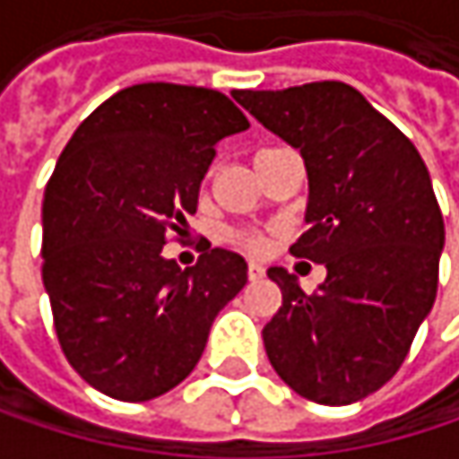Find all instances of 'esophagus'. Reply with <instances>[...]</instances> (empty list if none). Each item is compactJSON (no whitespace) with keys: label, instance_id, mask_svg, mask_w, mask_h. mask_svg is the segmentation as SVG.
<instances>
[{"label":"esophagus","instance_id":"esophagus-1","mask_svg":"<svg viewBox=\"0 0 459 459\" xmlns=\"http://www.w3.org/2000/svg\"><path fill=\"white\" fill-rule=\"evenodd\" d=\"M263 276H265V268H263V265H257V263H249V265H247V279H249V281H260Z\"/></svg>","mask_w":459,"mask_h":459}]
</instances>
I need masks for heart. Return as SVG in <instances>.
<instances>
[{"mask_svg":"<svg viewBox=\"0 0 459 459\" xmlns=\"http://www.w3.org/2000/svg\"><path fill=\"white\" fill-rule=\"evenodd\" d=\"M265 151H271V148H260L255 156H260ZM226 238H229L230 247H236V249H241L247 255H263L265 247H268V236L257 229H230Z\"/></svg>","mask_w":459,"mask_h":459,"instance_id":"1","label":"heart"}]
</instances>
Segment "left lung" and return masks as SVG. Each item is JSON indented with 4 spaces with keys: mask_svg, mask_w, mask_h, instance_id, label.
<instances>
[{
    "mask_svg": "<svg viewBox=\"0 0 459 459\" xmlns=\"http://www.w3.org/2000/svg\"><path fill=\"white\" fill-rule=\"evenodd\" d=\"M233 98L300 148L306 230L290 252L324 263L319 290L271 268L281 306L263 326L276 375L308 402L342 407L404 364L438 287L444 218L414 143L345 82L238 90Z\"/></svg>",
    "mask_w": 459,
    "mask_h": 459,
    "instance_id": "left-lung-1",
    "label": "left lung"
}]
</instances>
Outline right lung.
Wrapping results in <instances>:
<instances>
[{
    "label": "right lung",
    "mask_w": 459,
    "mask_h": 459,
    "mask_svg": "<svg viewBox=\"0 0 459 459\" xmlns=\"http://www.w3.org/2000/svg\"><path fill=\"white\" fill-rule=\"evenodd\" d=\"M247 117L218 90L148 82L100 103L63 148L42 202V279L68 364L100 394L148 402L183 383L247 263L199 241L180 271L199 186Z\"/></svg>",
    "instance_id": "right-lung-1"
}]
</instances>
